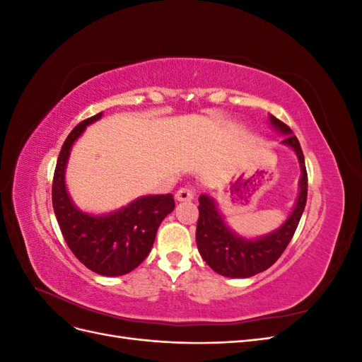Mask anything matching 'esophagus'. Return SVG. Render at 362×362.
<instances>
[{"instance_id": "34e87169", "label": "esophagus", "mask_w": 362, "mask_h": 362, "mask_svg": "<svg viewBox=\"0 0 362 362\" xmlns=\"http://www.w3.org/2000/svg\"><path fill=\"white\" fill-rule=\"evenodd\" d=\"M175 198H177V201H180V202H189V201H192L194 198V194H193V192L190 189L182 187V189H180L177 192V194H175Z\"/></svg>"}]
</instances>
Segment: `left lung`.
I'll return each mask as SVG.
<instances>
[{"label": "left lung", "mask_w": 362, "mask_h": 362, "mask_svg": "<svg viewBox=\"0 0 362 362\" xmlns=\"http://www.w3.org/2000/svg\"><path fill=\"white\" fill-rule=\"evenodd\" d=\"M269 120L278 133L287 136L282 140V144L291 148L299 160L302 172L299 180V196L286 222L273 233L252 240L238 235L233 229H229L223 216L218 211L216 201L210 194L202 193L199 196L196 245H198L199 254L206 264L218 275L226 278H249L275 264L288 246L305 210L308 175H306L305 158L299 140L293 136V131L275 116L269 115Z\"/></svg>", "instance_id": "1"}]
</instances>
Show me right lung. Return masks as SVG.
<instances>
[{"instance_id": "add662e5", "label": "right lung", "mask_w": 362, "mask_h": 362, "mask_svg": "<svg viewBox=\"0 0 362 362\" xmlns=\"http://www.w3.org/2000/svg\"><path fill=\"white\" fill-rule=\"evenodd\" d=\"M103 117L98 113L76 125L64 140L52 180V206L60 231L72 254L92 272L103 276H120L134 270L154 245L163 218L173 211L168 194H148L108 214H89L72 202L66 190V164L75 140L87 125Z\"/></svg>"}]
</instances>
